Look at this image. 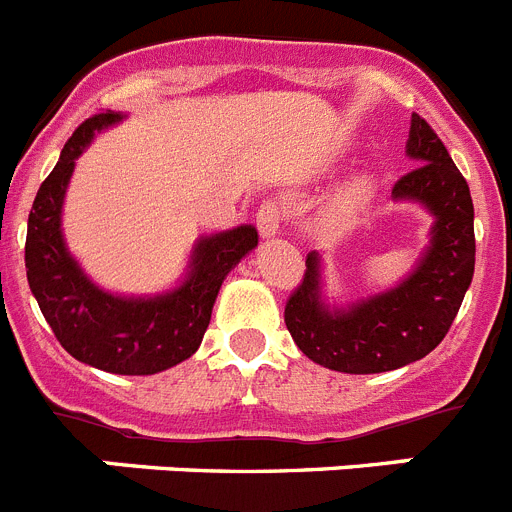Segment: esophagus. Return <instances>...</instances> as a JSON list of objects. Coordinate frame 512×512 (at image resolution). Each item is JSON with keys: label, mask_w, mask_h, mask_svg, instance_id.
<instances>
[{"label": "esophagus", "mask_w": 512, "mask_h": 512, "mask_svg": "<svg viewBox=\"0 0 512 512\" xmlns=\"http://www.w3.org/2000/svg\"><path fill=\"white\" fill-rule=\"evenodd\" d=\"M282 220L284 210L282 205L274 200H266L264 205L259 207V212H256V225H259V233L264 235V238H274V235L279 233V228H282Z\"/></svg>", "instance_id": "esophagus-1"}]
</instances>
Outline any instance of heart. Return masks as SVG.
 I'll return each mask as SVG.
<instances>
[{"mask_svg":"<svg viewBox=\"0 0 512 512\" xmlns=\"http://www.w3.org/2000/svg\"><path fill=\"white\" fill-rule=\"evenodd\" d=\"M372 194H374L372 176H366V174L356 176L354 182H348L346 187L338 192V197L333 200V205H330V217H333L336 223H348V220H354V217L369 205Z\"/></svg>","mask_w":512,"mask_h":512,"instance_id":"heart-1","label":"heart"}]
</instances>
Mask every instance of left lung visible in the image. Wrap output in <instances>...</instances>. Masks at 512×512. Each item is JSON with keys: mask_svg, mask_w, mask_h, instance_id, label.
Masks as SVG:
<instances>
[{"mask_svg": "<svg viewBox=\"0 0 512 512\" xmlns=\"http://www.w3.org/2000/svg\"><path fill=\"white\" fill-rule=\"evenodd\" d=\"M405 153L415 164L392 189L433 217L428 246L395 287L346 305L325 300L323 259L307 253V271L284 307V323L302 354L343 374L392 372L423 359L443 341L474 277V205L469 184L431 125L410 117Z\"/></svg>", "mask_w": 512, "mask_h": 512, "instance_id": "1", "label": "left lung"}]
</instances>
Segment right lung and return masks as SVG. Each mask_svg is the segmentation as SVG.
I'll use <instances>...</instances> for the list:
<instances>
[{"mask_svg":"<svg viewBox=\"0 0 512 512\" xmlns=\"http://www.w3.org/2000/svg\"><path fill=\"white\" fill-rule=\"evenodd\" d=\"M122 120L120 112L89 117L63 146L27 217L25 269L43 318L76 361L143 377L182 364L200 348L217 292L235 264L259 246V233L253 225H238L200 235L182 282L158 295H117L99 287L66 246L63 200L76 158L94 135Z\"/></svg>","mask_w":512,"mask_h":512,"instance_id":"1","label":"right lung"}]
</instances>
